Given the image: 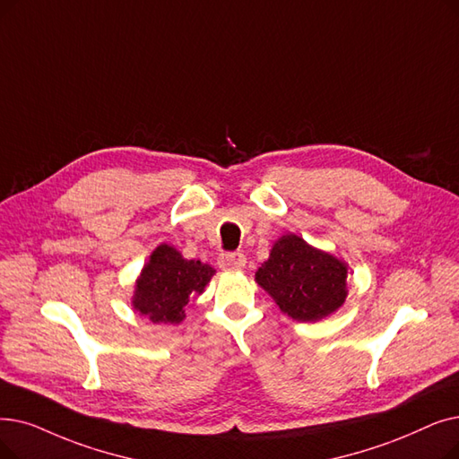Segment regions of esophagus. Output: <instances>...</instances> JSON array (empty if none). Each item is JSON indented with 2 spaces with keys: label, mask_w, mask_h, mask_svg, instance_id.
Returning <instances> with one entry per match:
<instances>
[{
  "label": "esophagus",
  "mask_w": 459,
  "mask_h": 459,
  "mask_svg": "<svg viewBox=\"0 0 459 459\" xmlns=\"http://www.w3.org/2000/svg\"><path fill=\"white\" fill-rule=\"evenodd\" d=\"M217 264L227 272H236L246 266V256L244 253H221L217 258Z\"/></svg>",
  "instance_id": "1"
}]
</instances>
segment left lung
<instances>
[{"mask_svg":"<svg viewBox=\"0 0 459 459\" xmlns=\"http://www.w3.org/2000/svg\"><path fill=\"white\" fill-rule=\"evenodd\" d=\"M261 285L294 321L315 323L340 309L347 298V264L285 234L273 244L268 261L256 270Z\"/></svg>","mask_w":459,"mask_h":459,"instance_id":"8db88e82","label":"left lung"}]
</instances>
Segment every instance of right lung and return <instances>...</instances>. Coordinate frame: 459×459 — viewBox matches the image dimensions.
Here are the masks:
<instances>
[{
    "label": "right lung",
    "instance_id": "obj_1",
    "mask_svg": "<svg viewBox=\"0 0 459 459\" xmlns=\"http://www.w3.org/2000/svg\"><path fill=\"white\" fill-rule=\"evenodd\" d=\"M215 270L201 261H187L169 244L155 247L136 279L133 307L153 325H180L186 306L201 294Z\"/></svg>",
    "mask_w": 459,
    "mask_h": 459
}]
</instances>
